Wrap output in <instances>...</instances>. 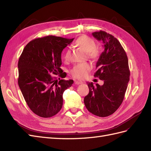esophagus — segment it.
Wrapping results in <instances>:
<instances>
[{
  "instance_id": "obj_1",
  "label": "esophagus",
  "mask_w": 151,
  "mask_h": 151,
  "mask_svg": "<svg viewBox=\"0 0 151 151\" xmlns=\"http://www.w3.org/2000/svg\"><path fill=\"white\" fill-rule=\"evenodd\" d=\"M82 83H83L82 81H75V83L76 85H80V84H81Z\"/></svg>"
}]
</instances>
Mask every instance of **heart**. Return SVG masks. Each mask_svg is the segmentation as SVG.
<instances>
[{"mask_svg":"<svg viewBox=\"0 0 151 151\" xmlns=\"http://www.w3.org/2000/svg\"><path fill=\"white\" fill-rule=\"evenodd\" d=\"M75 44L76 47H80L87 52L89 57L92 58H97L100 54V50L96 46L94 40L87 36H81L77 38ZM70 55V50H67L64 53V58L65 60L69 59ZM92 69V65L88 63L79 64L73 67L71 70V75L77 79H83L87 76L88 72Z\"/></svg>","mask_w":151,"mask_h":151,"instance_id":"1","label":"heart"}]
</instances>
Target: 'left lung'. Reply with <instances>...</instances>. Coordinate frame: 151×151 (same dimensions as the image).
<instances>
[{"mask_svg": "<svg viewBox=\"0 0 151 151\" xmlns=\"http://www.w3.org/2000/svg\"><path fill=\"white\" fill-rule=\"evenodd\" d=\"M104 44V50L96 63L95 77L104 81L99 85L87 82L89 93L84 98L88 111L99 117H106L117 110L123 101L130 80L128 60L120 42L104 31L92 33Z\"/></svg>", "mask_w": 151, "mask_h": 151, "instance_id": "1", "label": "left lung"}]
</instances>
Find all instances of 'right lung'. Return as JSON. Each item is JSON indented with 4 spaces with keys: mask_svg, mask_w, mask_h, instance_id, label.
Wrapping results in <instances>:
<instances>
[{
    "mask_svg": "<svg viewBox=\"0 0 151 151\" xmlns=\"http://www.w3.org/2000/svg\"><path fill=\"white\" fill-rule=\"evenodd\" d=\"M72 39L47 36L36 38L25 46L18 61V85L27 105L34 113L50 118L63 107V94L71 87L61 69L63 50ZM58 75L59 78L52 77Z\"/></svg>",
    "mask_w": 151,
    "mask_h": 151,
    "instance_id": "1",
    "label": "right lung"
}]
</instances>
